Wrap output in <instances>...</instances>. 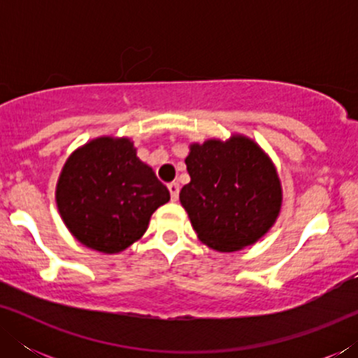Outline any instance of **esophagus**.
<instances>
[{
	"label": "esophagus",
	"instance_id": "34e87169",
	"mask_svg": "<svg viewBox=\"0 0 358 358\" xmlns=\"http://www.w3.org/2000/svg\"><path fill=\"white\" fill-rule=\"evenodd\" d=\"M168 189H169V194H171V200H178L179 199V184L178 182H171L168 184Z\"/></svg>",
	"mask_w": 358,
	"mask_h": 358
}]
</instances>
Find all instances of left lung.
<instances>
[{"mask_svg":"<svg viewBox=\"0 0 358 358\" xmlns=\"http://www.w3.org/2000/svg\"><path fill=\"white\" fill-rule=\"evenodd\" d=\"M185 164L190 182L179 199L200 241L231 252L268 231L280 212V180L254 141L233 136L192 145Z\"/></svg>","mask_w":358,"mask_h":358,"instance_id":"left-lung-1","label":"left lung"}]
</instances>
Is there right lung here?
Returning a JSON list of instances; mask_svg holds the SVG:
<instances>
[{
    "label": "right lung",
    "instance_id": "add662e5",
    "mask_svg": "<svg viewBox=\"0 0 358 358\" xmlns=\"http://www.w3.org/2000/svg\"><path fill=\"white\" fill-rule=\"evenodd\" d=\"M169 200L155 171L129 138H97L75 151L57 185L60 215L78 241L119 252L143 236L150 217Z\"/></svg>",
    "mask_w": 358,
    "mask_h": 358
}]
</instances>
